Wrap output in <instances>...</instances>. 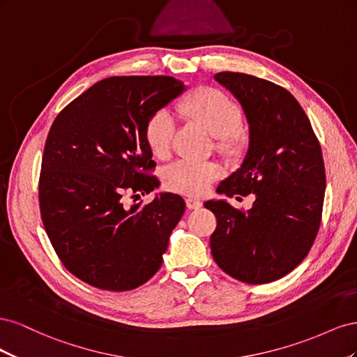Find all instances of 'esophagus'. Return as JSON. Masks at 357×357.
<instances>
[{"instance_id": "obj_1", "label": "esophagus", "mask_w": 357, "mask_h": 357, "mask_svg": "<svg viewBox=\"0 0 357 357\" xmlns=\"http://www.w3.org/2000/svg\"><path fill=\"white\" fill-rule=\"evenodd\" d=\"M201 205H202V202L199 199H195V198H188L186 199V207L189 210H197V208L201 207Z\"/></svg>"}]
</instances>
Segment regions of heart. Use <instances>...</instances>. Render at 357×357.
<instances>
[{
    "instance_id": "obj_1",
    "label": "heart",
    "mask_w": 357,
    "mask_h": 357,
    "mask_svg": "<svg viewBox=\"0 0 357 357\" xmlns=\"http://www.w3.org/2000/svg\"><path fill=\"white\" fill-rule=\"evenodd\" d=\"M178 113L198 123L214 137V150L228 160L238 159L245 150L247 137L243 131L244 113L241 105L231 96L214 88H199L190 92L177 105ZM146 143L158 159L168 158L171 152L174 123L167 112L155 113L146 126ZM222 176L215 162L178 160L165 169L164 183L181 195H202L210 183Z\"/></svg>"
}]
</instances>
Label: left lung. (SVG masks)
I'll return each mask as SVG.
<instances>
[{
  "mask_svg": "<svg viewBox=\"0 0 357 357\" xmlns=\"http://www.w3.org/2000/svg\"><path fill=\"white\" fill-rule=\"evenodd\" d=\"M214 79L240 101L248 122L245 158L218 192L236 199L253 193L255 202L247 211L204 202L218 219L211 255L243 283H271L304 261L319 232L326 188L321 149L305 112L282 86L231 71Z\"/></svg>",
  "mask_w": 357,
  "mask_h": 357,
  "instance_id": "1",
  "label": "left lung"
}]
</instances>
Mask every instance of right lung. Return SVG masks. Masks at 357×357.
Returning <instances> with one entry per match:
<instances>
[{
    "label": "right lung",
    "instance_id": "obj_1",
    "mask_svg": "<svg viewBox=\"0 0 357 357\" xmlns=\"http://www.w3.org/2000/svg\"><path fill=\"white\" fill-rule=\"evenodd\" d=\"M185 91L168 75L109 77L83 92L53 122L41 160V220L68 271L93 287L132 290L164 261L185 201L152 192L158 178L146 143L147 122ZM134 199V201H135Z\"/></svg>",
    "mask_w": 357,
    "mask_h": 357
}]
</instances>
